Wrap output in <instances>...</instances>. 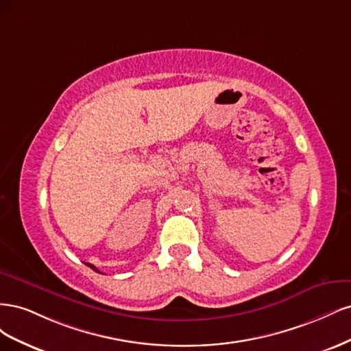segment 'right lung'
<instances>
[{"label":"right lung","mask_w":351,"mask_h":351,"mask_svg":"<svg viewBox=\"0 0 351 351\" xmlns=\"http://www.w3.org/2000/svg\"><path fill=\"white\" fill-rule=\"evenodd\" d=\"M86 265H88V267H90V268H92L93 271H97V272H99V271H98L97 268H95V267H93V265H90V263H86Z\"/></svg>","instance_id":"right-lung-1"}]
</instances>
